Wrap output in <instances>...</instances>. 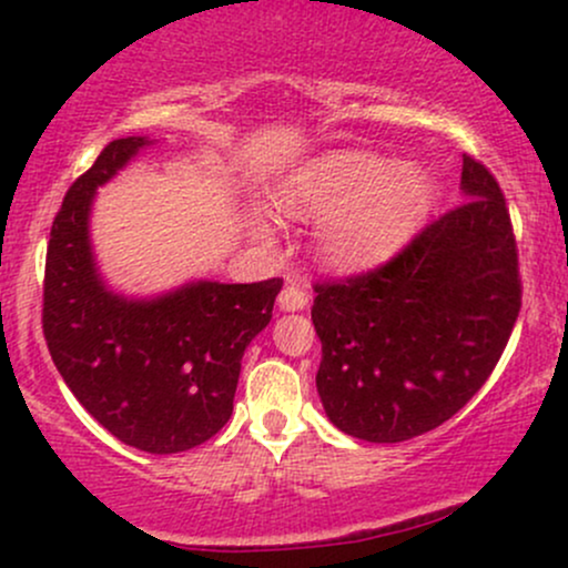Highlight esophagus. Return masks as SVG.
Segmentation results:
<instances>
[{
	"label": "esophagus",
	"instance_id": "esophagus-1",
	"mask_svg": "<svg viewBox=\"0 0 568 568\" xmlns=\"http://www.w3.org/2000/svg\"><path fill=\"white\" fill-rule=\"evenodd\" d=\"M306 304H310V293H306L298 283L288 280V283H285V288L280 291V296H277L280 312H302Z\"/></svg>",
	"mask_w": 568,
	"mask_h": 568
}]
</instances>
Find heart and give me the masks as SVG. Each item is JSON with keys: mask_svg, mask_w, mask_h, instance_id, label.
I'll return each instance as SVG.
<instances>
[{"mask_svg": "<svg viewBox=\"0 0 568 568\" xmlns=\"http://www.w3.org/2000/svg\"><path fill=\"white\" fill-rule=\"evenodd\" d=\"M435 181L419 162H393L363 149H342L293 175L277 205L298 224H321L315 253L338 275L374 270L400 253L425 226ZM266 243L270 226L251 221Z\"/></svg>", "mask_w": 568, "mask_h": 568, "instance_id": "b5f03b06", "label": "heart"}]
</instances>
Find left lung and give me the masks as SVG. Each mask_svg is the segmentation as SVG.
<instances>
[{"label": "left lung", "mask_w": 568, "mask_h": 568, "mask_svg": "<svg viewBox=\"0 0 568 568\" xmlns=\"http://www.w3.org/2000/svg\"><path fill=\"white\" fill-rule=\"evenodd\" d=\"M462 202L382 270L315 285L317 395L342 433L403 443L484 387L520 312L510 213L491 173L462 158Z\"/></svg>", "instance_id": "1"}]
</instances>
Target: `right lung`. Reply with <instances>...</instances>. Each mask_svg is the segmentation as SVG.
<instances>
[{"mask_svg": "<svg viewBox=\"0 0 568 568\" xmlns=\"http://www.w3.org/2000/svg\"><path fill=\"white\" fill-rule=\"evenodd\" d=\"M152 143L112 141L71 184L50 230L42 328L58 374L98 425L139 452L179 454L230 422L240 361L270 325L283 280H192L158 296L109 288L90 240L95 192Z\"/></svg>", "mask_w": 568, "mask_h": 568, "instance_id": "add662e5", "label": "right lung"}]
</instances>
